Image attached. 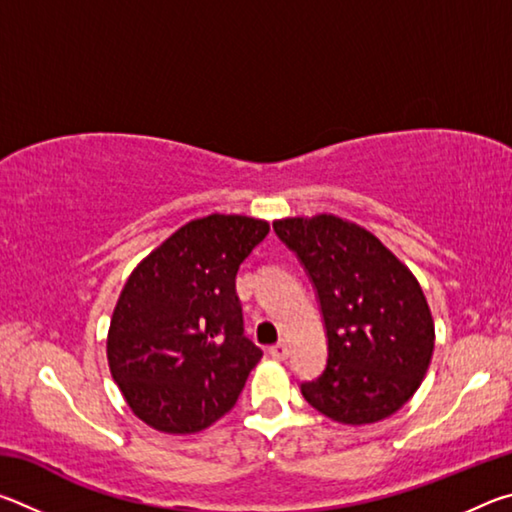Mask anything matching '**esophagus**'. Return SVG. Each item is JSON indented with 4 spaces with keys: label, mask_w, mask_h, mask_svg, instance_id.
Masks as SVG:
<instances>
[{
    "label": "esophagus",
    "mask_w": 512,
    "mask_h": 512,
    "mask_svg": "<svg viewBox=\"0 0 512 512\" xmlns=\"http://www.w3.org/2000/svg\"><path fill=\"white\" fill-rule=\"evenodd\" d=\"M268 354H271V357L277 359V361H284V359L289 357L287 343H275V345H271V348H268Z\"/></svg>",
    "instance_id": "esophagus-1"
}]
</instances>
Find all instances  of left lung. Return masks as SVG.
I'll return each instance as SVG.
<instances>
[{
	"label": "left lung",
	"instance_id": "8db88e82",
	"mask_svg": "<svg viewBox=\"0 0 512 512\" xmlns=\"http://www.w3.org/2000/svg\"><path fill=\"white\" fill-rule=\"evenodd\" d=\"M316 291L327 361L305 400L343 424H370L409 402L427 375L433 320L420 284L359 225L332 214L273 223Z\"/></svg>",
	"mask_w": 512,
	"mask_h": 512
}]
</instances>
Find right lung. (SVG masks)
<instances>
[{
  "mask_svg": "<svg viewBox=\"0 0 512 512\" xmlns=\"http://www.w3.org/2000/svg\"><path fill=\"white\" fill-rule=\"evenodd\" d=\"M268 223L212 214L153 250L128 277L108 363L128 406L158 431L194 433L235 406L262 350L244 334L235 289Z\"/></svg>",
  "mask_w": 512,
  "mask_h": 512,
  "instance_id": "add662e5",
  "label": "right lung"
}]
</instances>
